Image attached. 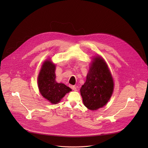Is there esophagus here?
<instances>
[{
    "label": "esophagus",
    "instance_id": "1",
    "mask_svg": "<svg viewBox=\"0 0 148 148\" xmlns=\"http://www.w3.org/2000/svg\"><path fill=\"white\" fill-rule=\"evenodd\" d=\"M69 86H70V87L73 90H74V91H77V88H76V87H75L74 86L70 85Z\"/></svg>",
    "mask_w": 148,
    "mask_h": 148
}]
</instances>
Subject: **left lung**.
Wrapping results in <instances>:
<instances>
[{"label": "left lung", "mask_w": 148, "mask_h": 148, "mask_svg": "<svg viewBox=\"0 0 148 148\" xmlns=\"http://www.w3.org/2000/svg\"><path fill=\"white\" fill-rule=\"evenodd\" d=\"M114 81L106 62L100 56L93 58L86 81L80 92L84 105L97 110L106 105L114 91Z\"/></svg>", "instance_id": "obj_1"}]
</instances>
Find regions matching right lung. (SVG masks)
<instances>
[{"label": "right lung", "instance_id": "1", "mask_svg": "<svg viewBox=\"0 0 148 148\" xmlns=\"http://www.w3.org/2000/svg\"><path fill=\"white\" fill-rule=\"evenodd\" d=\"M56 66L50 59L42 65L38 76V86L40 94L53 104L58 103L71 89L56 81Z\"/></svg>", "mask_w": 148, "mask_h": 148}]
</instances>
